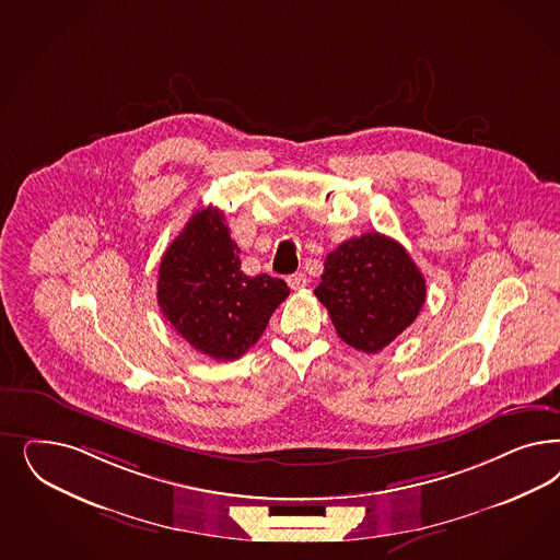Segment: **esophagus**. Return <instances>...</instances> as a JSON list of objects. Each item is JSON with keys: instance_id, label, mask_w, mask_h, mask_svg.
I'll return each instance as SVG.
<instances>
[{"instance_id": "34e87169", "label": "esophagus", "mask_w": 560, "mask_h": 560, "mask_svg": "<svg viewBox=\"0 0 560 560\" xmlns=\"http://www.w3.org/2000/svg\"><path fill=\"white\" fill-rule=\"evenodd\" d=\"M287 282H289L290 289L301 290L307 287L308 278L303 271H296V273H290L289 278H287Z\"/></svg>"}]
</instances>
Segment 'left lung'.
<instances>
[{"label":"left lung","instance_id":"1","mask_svg":"<svg viewBox=\"0 0 560 560\" xmlns=\"http://www.w3.org/2000/svg\"><path fill=\"white\" fill-rule=\"evenodd\" d=\"M315 296L343 342L375 354L415 324L427 299L424 276L389 236L364 233L325 257Z\"/></svg>","mask_w":560,"mask_h":560}]
</instances>
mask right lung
I'll return each mask as SVG.
<instances>
[{"label":"right lung","mask_w":560,"mask_h":560,"mask_svg":"<svg viewBox=\"0 0 560 560\" xmlns=\"http://www.w3.org/2000/svg\"><path fill=\"white\" fill-rule=\"evenodd\" d=\"M238 253L224 214L208 206L166 247L159 270L156 299L166 322L217 361L243 357L290 292L280 278L247 276Z\"/></svg>","instance_id":"right-lung-1"}]
</instances>
